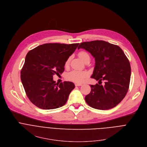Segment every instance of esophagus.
Returning a JSON list of instances; mask_svg holds the SVG:
<instances>
[{"label": "esophagus", "mask_w": 147, "mask_h": 147, "mask_svg": "<svg viewBox=\"0 0 147 147\" xmlns=\"http://www.w3.org/2000/svg\"><path fill=\"white\" fill-rule=\"evenodd\" d=\"M75 85L76 86H81L82 84H75Z\"/></svg>", "instance_id": "1"}]
</instances>
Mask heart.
<instances>
[{
	"label": "heart",
	"instance_id": "b5f03b06",
	"mask_svg": "<svg viewBox=\"0 0 147 147\" xmlns=\"http://www.w3.org/2000/svg\"><path fill=\"white\" fill-rule=\"evenodd\" d=\"M78 55L80 58L85 62L87 59L90 58V56L85 51H82L78 53ZM71 61V57H69L65 62V66H68L70 64ZM88 76V73L85 71H80L77 70H73L67 73L66 76V78L68 80L75 82H82L84 79L87 77Z\"/></svg>",
	"mask_w": 147,
	"mask_h": 147
}]
</instances>
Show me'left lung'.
<instances>
[{"label":"left lung","instance_id":"1","mask_svg":"<svg viewBox=\"0 0 147 147\" xmlns=\"http://www.w3.org/2000/svg\"><path fill=\"white\" fill-rule=\"evenodd\" d=\"M84 48L95 58L92 78L102 82L103 86L90 85V92L85 100L92 108L109 110L117 106L125 97L129 87L131 67L122 49L103 40L81 42L78 49Z\"/></svg>","mask_w":147,"mask_h":147}]
</instances>
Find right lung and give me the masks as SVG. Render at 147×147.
I'll return each mask as SVG.
<instances>
[{
  "label": "right lung",
  "instance_id": "1",
  "mask_svg": "<svg viewBox=\"0 0 147 147\" xmlns=\"http://www.w3.org/2000/svg\"><path fill=\"white\" fill-rule=\"evenodd\" d=\"M79 43H47L29 51L21 71V80L26 96L37 107L55 109L64 106L75 85L65 81L56 84L53 76L65 70L67 59Z\"/></svg>",
  "mask_w": 147,
  "mask_h": 147
}]
</instances>
